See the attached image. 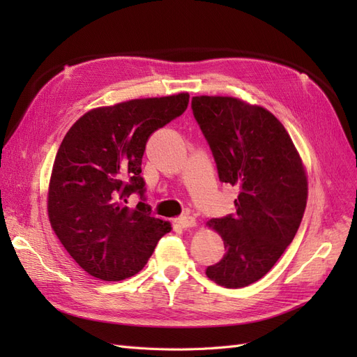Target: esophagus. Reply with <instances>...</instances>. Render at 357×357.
Returning a JSON list of instances; mask_svg holds the SVG:
<instances>
[{
    "instance_id": "obj_1",
    "label": "esophagus",
    "mask_w": 357,
    "mask_h": 357,
    "mask_svg": "<svg viewBox=\"0 0 357 357\" xmlns=\"http://www.w3.org/2000/svg\"><path fill=\"white\" fill-rule=\"evenodd\" d=\"M176 223L180 226V228L186 229V228H193V226L197 225V220L195 218H192V215H181V218L176 220Z\"/></svg>"
}]
</instances>
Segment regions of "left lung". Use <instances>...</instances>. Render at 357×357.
Segmentation results:
<instances>
[{
    "label": "left lung",
    "instance_id": "obj_1",
    "mask_svg": "<svg viewBox=\"0 0 357 357\" xmlns=\"http://www.w3.org/2000/svg\"><path fill=\"white\" fill-rule=\"evenodd\" d=\"M192 110L207 138L219 178L238 188L236 213L207 222L225 255L207 277L228 289L261 280L295 238L308 198L305 167L283 123L261 105L199 95Z\"/></svg>",
    "mask_w": 357,
    "mask_h": 357
}]
</instances>
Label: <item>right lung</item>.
<instances>
[{
	"instance_id": "add662e5",
	"label": "right lung",
	"mask_w": 357,
	"mask_h": 357,
	"mask_svg": "<svg viewBox=\"0 0 357 357\" xmlns=\"http://www.w3.org/2000/svg\"><path fill=\"white\" fill-rule=\"evenodd\" d=\"M189 93L138 98L84 113L63 137L53 162L47 214L61 244L86 273L121 282L142 271L171 231L144 195L142 159L149 137L188 109Z\"/></svg>"
}]
</instances>
